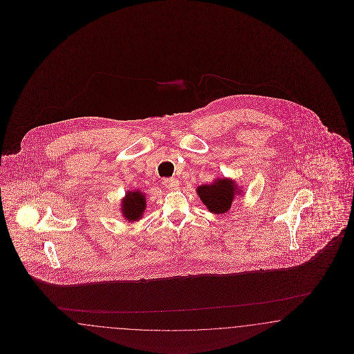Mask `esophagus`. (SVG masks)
Wrapping results in <instances>:
<instances>
[{
  "label": "esophagus",
  "instance_id": "obj_1",
  "mask_svg": "<svg viewBox=\"0 0 354 354\" xmlns=\"http://www.w3.org/2000/svg\"><path fill=\"white\" fill-rule=\"evenodd\" d=\"M163 185H165L167 189H178L179 182H178L175 178H167V179L163 180Z\"/></svg>",
  "mask_w": 354,
  "mask_h": 354
}]
</instances>
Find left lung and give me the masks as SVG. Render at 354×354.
Segmentation results:
<instances>
[{
	"instance_id": "8db88e82",
	"label": "left lung",
	"mask_w": 354,
	"mask_h": 354,
	"mask_svg": "<svg viewBox=\"0 0 354 354\" xmlns=\"http://www.w3.org/2000/svg\"><path fill=\"white\" fill-rule=\"evenodd\" d=\"M243 191V189H241ZM237 184L232 179L218 178L212 184L197 187V194L210 213L225 214L234 203L236 196L240 194Z\"/></svg>"
}]
</instances>
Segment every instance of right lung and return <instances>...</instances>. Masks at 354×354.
<instances>
[{
    "instance_id": "obj_1",
    "label": "right lung",
    "mask_w": 354,
    "mask_h": 354,
    "mask_svg": "<svg viewBox=\"0 0 354 354\" xmlns=\"http://www.w3.org/2000/svg\"><path fill=\"white\" fill-rule=\"evenodd\" d=\"M147 209L145 194L140 191H129L122 200L120 210L124 219L129 222H136L144 214Z\"/></svg>"
}]
</instances>
